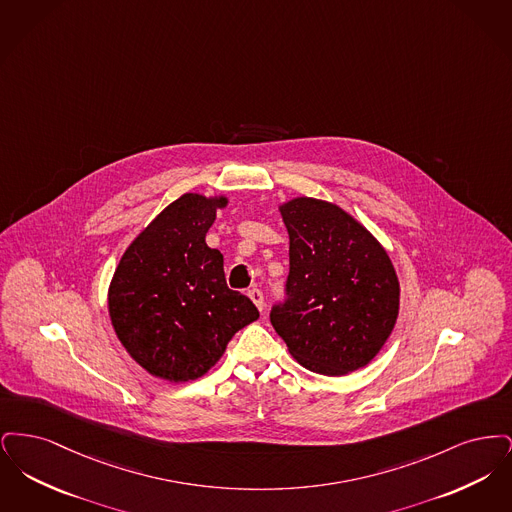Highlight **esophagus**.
I'll return each instance as SVG.
<instances>
[{"label": "esophagus", "mask_w": 512, "mask_h": 512, "mask_svg": "<svg viewBox=\"0 0 512 512\" xmlns=\"http://www.w3.org/2000/svg\"><path fill=\"white\" fill-rule=\"evenodd\" d=\"M247 295H249V299L255 303V307H257L259 311H263V309H265V297H263V292H261V290L253 288V290H249V292H247Z\"/></svg>", "instance_id": "34e87169"}]
</instances>
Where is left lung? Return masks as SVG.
<instances>
[{"instance_id": "left-lung-1", "label": "left lung", "mask_w": 512, "mask_h": 512, "mask_svg": "<svg viewBox=\"0 0 512 512\" xmlns=\"http://www.w3.org/2000/svg\"><path fill=\"white\" fill-rule=\"evenodd\" d=\"M290 234V274L270 322L299 365L341 376L368 365L390 338L399 282L384 247L328 201L280 207Z\"/></svg>"}]
</instances>
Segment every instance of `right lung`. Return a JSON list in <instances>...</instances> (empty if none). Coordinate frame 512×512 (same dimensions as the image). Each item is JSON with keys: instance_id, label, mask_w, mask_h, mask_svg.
Masks as SVG:
<instances>
[{"instance_id": "1", "label": "right lung", "mask_w": 512, "mask_h": 512, "mask_svg": "<svg viewBox=\"0 0 512 512\" xmlns=\"http://www.w3.org/2000/svg\"><path fill=\"white\" fill-rule=\"evenodd\" d=\"M226 197L184 194L124 251L109 288V315L130 357L149 374L188 382L222 357L232 336L259 318L226 286L222 253L205 244Z\"/></svg>"}]
</instances>
